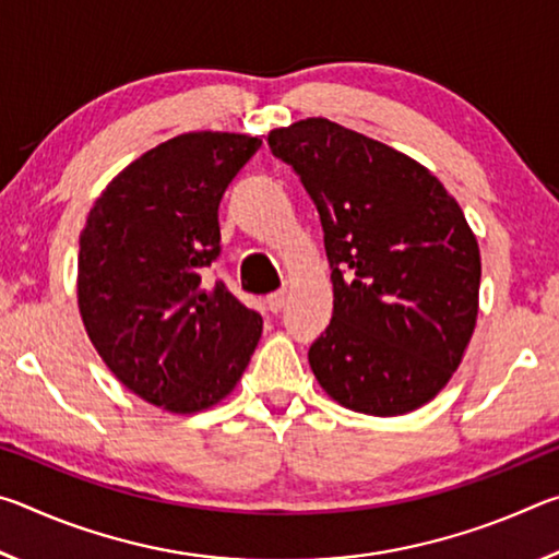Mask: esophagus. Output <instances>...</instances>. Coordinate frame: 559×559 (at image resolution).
Returning a JSON list of instances; mask_svg holds the SVG:
<instances>
[{"mask_svg": "<svg viewBox=\"0 0 559 559\" xmlns=\"http://www.w3.org/2000/svg\"><path fill=\"white\" fill-rule=\"evenodd\" d=\"M266 306H269V310L271 313H278V310L286 306V290H273V293H269L266 296Z\"/></svg>", "mask_w": 559, "mask_h": 559, "instance_id": "esophagus-1", "label": "esophagus"}]
</instances>
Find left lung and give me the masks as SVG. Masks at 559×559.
Returning <instances> with one entry per match:
<instances>
[{"label":"left lung","mask_w":559,"mask_h":559,"mask_svg":"<svg viewBox=\"0 0 559 559\" xmlns=\"http://www.w3.org/2000/svg\"><path fill=\"white\" fill-rule=\"evenodd\" d=\"M325 234L333 320L308 362L347 409L400 416L459 370L478 318L480 251L427 167L328 118L269 132Z\"/></svg>","instance_id":"1"}]
</instances>
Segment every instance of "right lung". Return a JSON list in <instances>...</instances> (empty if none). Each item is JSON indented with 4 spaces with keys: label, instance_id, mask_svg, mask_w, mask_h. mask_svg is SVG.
<instances>
[{
    "label": "right lung",
    "instance_id": "obj_1",
    "mask_svg": "<svg viewBox=\"0 0 559 559\" xmlns=\"http://www.w3.org/2000/svg\"><path fill=\"white\" fill-rule=\"evenodd\" d=\"M261 147L241 132H185L118 173L81 231L79 310L93 347L132 394L173 414L219 404L263 320L204 269L222 251L219 202Z\"/></svg>",
    "mask_w": 559,
    "mask_h": 559
}]
</instances>
